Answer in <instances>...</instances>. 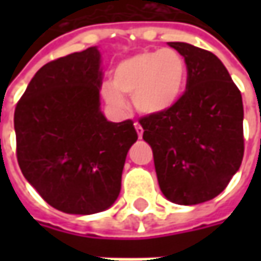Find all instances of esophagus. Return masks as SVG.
Returning <instances> with one entry per match:
<instances>
[{"label":"esophagus","mask_w":261,"mask_h":261,"mask_svg":"<svg viewBox=\"0 0 261 261\" xmlns=\"http://www.w3.org/2000/svg\"><path fill=\"white\" fill-rule=\"evenodd\" d=\"M135 129H136V132H138L139 139H142V135H144V129H142V126L139 125V123H135Z\"/></svg>","instance_id":"1"}]
</instances>
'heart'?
<instances>
[{"label":"heart","mask_w":261,"mask_h":261,"mask_svg":"<svg viewBox=\"0 0 261 261\" xmlns=\"http://www.w3.org/2000/svg\"><path fill=\"white\" fill-rule=\"evenodd\" d=\"M187 83V64L174 49L139 52L119 62L112 84L101 93L110 106L122 107L123 95L132 97L135 109L142 115H161L177 105Z\"/></svg>","instance_id":"heart-1"}]
</instances>
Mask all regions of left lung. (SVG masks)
<instances>
[{
	"label": "left lung",
	"mask_w": 261,
	"mask_h": 261,
	"mask_svg": "<svg viewBox=\"0 0 261 261\" xmlns=\"http://www.w3.org/2000/svg\"><path fill=\"white\" fill-rule=\"evenodd\" d=\"M167 45L186 59V93L170 110L139 123L163 195L177 205H197L219 195L241 166L243 98L212 52L185 42Z\"/></svg>",
	"instance_id": "obj_1"
}]
</instances>
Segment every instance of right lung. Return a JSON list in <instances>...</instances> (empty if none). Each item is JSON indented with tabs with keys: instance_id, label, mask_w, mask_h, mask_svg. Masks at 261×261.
<instances>
[{
	"instance_id": "obj_1",
	"label": "right lung",
	"mask_w": 261,
	"mask_h": 261,
	"mask_svg": "<svg viewBox=\"0 0 261 261\" xmlns=\"http://www.w3.org/2000/svg\"><path fill=\"white\" fill-rule=\"evenodd\" d=\"M97 46L43 65L14 112L17 160L25 180L55 209L91 215L120 193L132 120L110 122L100 107Z\"/></svg>"
}]
</instances>
